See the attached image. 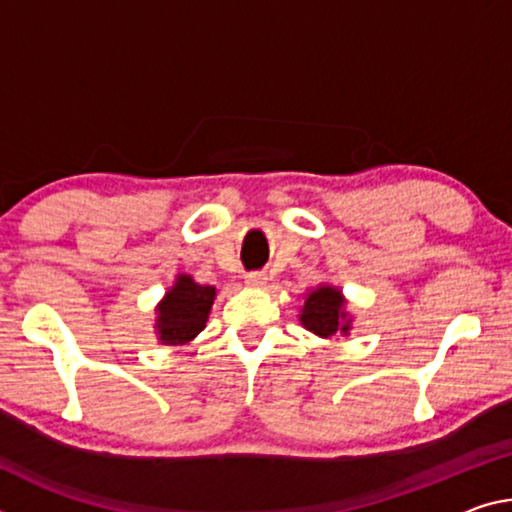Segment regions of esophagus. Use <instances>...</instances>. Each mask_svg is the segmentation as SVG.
Returning <instances> with one entry per match:
<instances>
[{
    "instance_id": "34e87169",
    "label": "esophagus",
    "mask_w": 512,
    "mask_h": 512,
    "mask_svg": "<svg viewBox=\"0 0 512 512\" xmlns=\"http://www.w3.org/2000/svg\"><path fill=\"white\" fill-rule=\"evenodd\" d=\"M266 280H269V275L262 273V271H255V273H248V275H246V285H248V287H255V289L264 287Z\"/></svg>"
}]
</instances>
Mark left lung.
Listing matches in <instances>:
<instances>
[{"mask_svg": "<svg viewBox=\"0 0 512 512\" xmlns=\"http://www.w3.org/2000/svg\"><path fill=\"white\" fill-rule=\"evenodd\" d=\"M303 298L305 303L300 305L298 319L305 330L321 339L351 335L353 314L348 312V300L342 289L330 285V282H321L319 287L307 289Z\"/></svg>", "mask_w": 512, "mask_h": 512, "instance_id": "8db88e82", "label": "left lung"}]
</instances>
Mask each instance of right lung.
<instances>
[{"label":"right lung","mask_w":512,"mask_h":512,"mask_svg":"<svg viewBox=\"0 0 512 512\" xmlns=\"http://www.w3.org/2000/svg\"><path fill=\"white\" fill-rule=\"evenodd\" d=\"M216 287L198 285L189 273H177L173 287L154 307V335L164 346L191 344L207 326Z\"/></svg>","instance_id":"1"}]
</instances>
